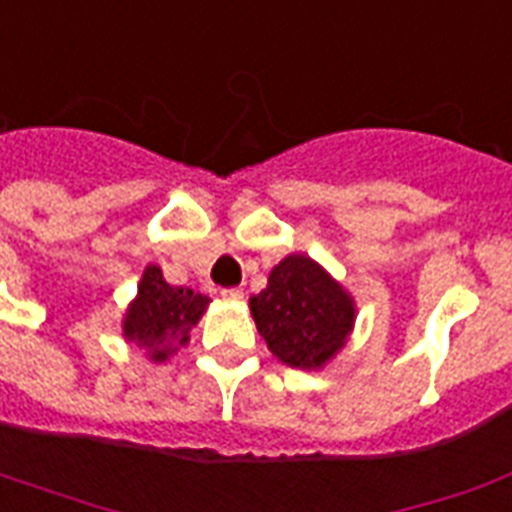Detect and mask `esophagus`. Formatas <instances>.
<instances>
[{
	"label": "esophagus",
	"instance_id": "esophagus-1",
	"mask_svg": "<svg viewBox=\"0 0 512 512\" xmlns=\"http://www.w3.org/2000/svg\"><path fill=\"white\" fill-rule=\"evenodd\" d=\"M220 295H223L225 300H241V297H244V289H241V287H228V289H223Z\"/></svg>",
	"mask_w": 512,
	"mask_h": 512
}]
</instances>
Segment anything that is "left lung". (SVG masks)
I'll return each instance as SVG.
<instances>
[{
	"label": "left lung",
	"instance_id": "obj_1",
	"mask_svg": "<svg viewBox=\"0 0 512 512\" xmlns=\"http://www.w3.org/2000/svg\"><path fill=\"white\" fill-rule=\"evenodd\" d=\"M257 332L284 364L316 369L345 345L353 327V300L311 257H284L268 287L249 297Z\"/></svg>",
	"mask_w": 512,
	"mask_h": 512
}]
</instances>
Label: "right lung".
Segmentation results:
<instances>
[{
	"instance_id": "1",
	"label": "right lung",
	"mask_w": 512,
	"mask_h": 512,
	"mask_svg": "<svg viewBox=\"0 0 512 512\" xmlns=\"http://www.w3.org/2000/svg\"><path fill=\"white\" fill-rule=\"evenodd\" d=\"M209 305L207 295L193 289L170 287L156 265H148L138 287V300L130 305L124 319V337L143 348L154 361H164L177 345L188 342Z\"/></svg>"
}]
</instances>
